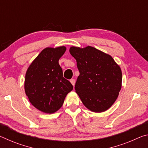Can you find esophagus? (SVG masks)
<instances>
[{
  "instance_id": "esophagus-1",
  "label": "esophagus",
  "mask_w": 148,
  "mask_h": 148,
  "mask_svg": "<svg viewBox=\"0 0 148 148\" xmlns=\"http://www.w3.org/2000/svg\"><path fill=\"white\" fill-rule=\"evenodd\" d=\"M71 83L72 84V86H74V85H75V79H71Z\"/></svg>"
}]
</instances>
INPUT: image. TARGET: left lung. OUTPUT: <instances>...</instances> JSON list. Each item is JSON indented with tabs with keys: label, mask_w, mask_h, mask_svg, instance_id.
<instances>
[{
	"label": "left lung",
	"mask_w": 148,
	"mask_h": 148,
	"mask_svg": "<svg viewBox=\"0 0 148 148\" xmlns=\"http://www.w3.org/2000/svg\"><path fill=\"white\" fill-rule=\"evenodd\" d=\"M79 75L75 90L82 103L91 112L101 113L116 101L121 89L122 72L112 57L91 46H72Z\"/></svg>",
	"instance_id": "obj_1"
}]
</instances>
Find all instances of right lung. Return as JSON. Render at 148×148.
Here are the masks:
<instances>
[{"instance_id":"1","label":"right lung","mask_w":148,"mask_h":148,"mask_svg":"<svg viewBox=\"0 0 148 148\" xmlns=\"http://www.w3.org/2000/svg\"><path fill=\"white\" fill-rule=\"evenodd\" d=\"M66 47H46L30 64L25 79V91L32 106L46 114L61 108L66 95L73 89L62 76L59 60Z\"/></svg>"}]
</instances>
